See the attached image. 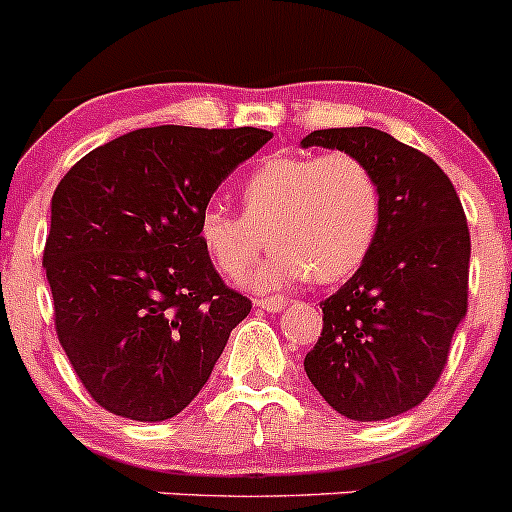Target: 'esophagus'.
I'll use <instances>...</instances> for the list:
<instances>
[{"label":"esophagus","instance_id":"esophagus-1","mask_svg":"<svg viewBox=\"0 0 512 512\" xmlns=\"http://www.w3.org/2000/svg\"><path fill=\"white\" fill-rule=\"evenodd\" d=\"M287 302H290L287 297H262V300H255V307L267 312H280Z\"/></svg>","mask_w":512,"mask_h":512}]
</instances>
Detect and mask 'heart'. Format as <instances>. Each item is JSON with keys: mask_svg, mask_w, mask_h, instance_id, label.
<instances>
[{"mask_svg": "<svg viewBox=\"0 0 512 512\" xmlns=\"http://www.w3.org/2000/svg\"><path fill=\"white\" fill-rule=\"evenodd\" d=\"M240 202L242 215L207 205L197 240L220 275L240 277L267 232L272 252L242 280L255 292L345 280L367 260L382 222L380 182L350 152L270 157L242 182Z\"/></svg>", "mask_w": 512, "mask_h": 512, "instance_id": "1", "label": "heart"}]
</instances>
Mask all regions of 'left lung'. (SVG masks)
<instances>
[{"mask_svg":"<svg viewBox=\"0 0 512 512\" xmlns=\"http://www.w3.org/2000/svg\"><path fill=\"white\" fill-rule=\"evenodd\" d=\"M302 147L360 157L380 182L382 222L360 270L320 302L305 355L317 393L340 415L375 423L428 398L468 312L470 232L453 182L423 152L372 127L310 132Z\"/></svg>","mask_w":512,"mask_h":512,"instance_id":"1","label":"left lung"}]
</instances>
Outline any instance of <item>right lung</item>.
Returning a JSON list of instances; mask_svg holds the SVG:
<instances>
[{
    "label": "right lung",
    "instance_id": "1",
    "mask_svg": "<svg viewBox=\"0 0 512 512\" xmlns=\"http://www.w3.org/2000/svg\"><path fill=\"white\" fill-rule=\"evenodd\" d=\"M267 140L257 127H145L84 155L54 190L42 260L54 327L109 413L175 418L250 315L202 250L197 217Z\"/></svg>",
    "mask_w": 512,
    "mask_h": 512
}]
</instances>
